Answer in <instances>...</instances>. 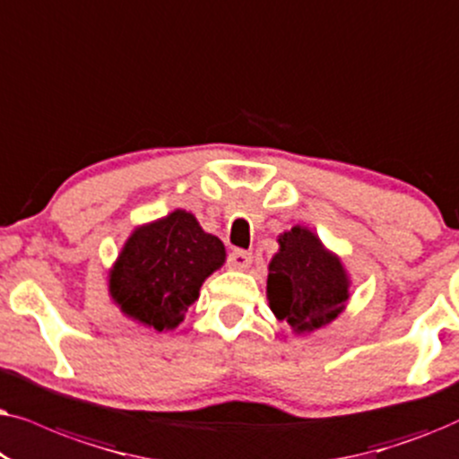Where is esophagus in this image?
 Instances as JSON below:
<instances>
[{"mask_svg":"<svg viewBox=\"0 0 459 459\" xmlns=\"http://www.w3.org/2000/svg\"><path fill=\"white\" fill-rule=\"evenodd\" d=\"M252 262L254 254L246 252V249H233V252L229 254V264L230 268H235V271H247V268L252 266Z\"/></svg>","mask_w":459,"mask_h":459,"instance_id":"obj_1","label":"esophagus"}]
</instances>
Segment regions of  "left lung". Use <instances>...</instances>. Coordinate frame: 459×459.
I'll list each match as a JSON object with an SVG mask.
<instances>
[{"label": "left lung", "mask_w": 459, "mask_h": 459, "mask_svg": "<svg viewBox=\"0 0 459 459\" xmlns=\"http://www.w3.org/2000/svg\"><path fill=\"white\" fill-rule=\"evenodd\" d=\"M277 241L279 252L268 264V307L298 335L329 325L351 298V277L340 255L300 224L281 233Z\"/></svg>", "instance_id": "8db88e82"}]
</instances>
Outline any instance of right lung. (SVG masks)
<instances>
[{
    "label": "right lung",
    "instance_id": "1",
    "mask_svg": "<svg viewBox=\"0 0 459 459\" xmlns=\"http://www.w3.org/2000/svg\"><path fill=\"white\" fill-rule=\"evenodd\" d=\"M224 260V243L205 233L191 212L174 210L132 230L108 271V293L127 319L169 332Z\"/></svg>",
    "mask_w": 459,
    "mask_h": 459
}]
</instances>
